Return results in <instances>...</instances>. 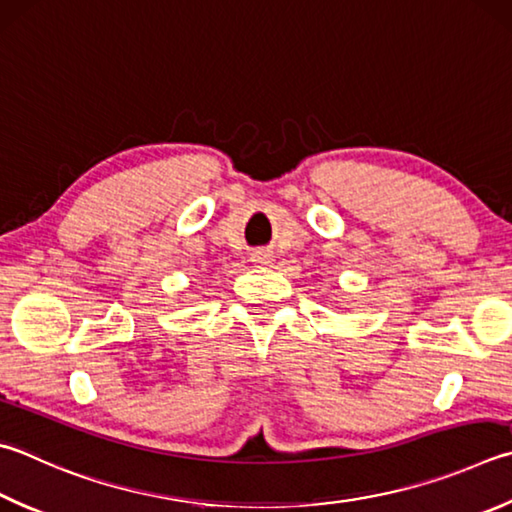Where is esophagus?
I'll return each instance as SVG.
<instances>
[{"mask_svg":"<svg viewBox=\"0 0 512 512\" xmlns=\"http://www.w3.org/2000/svg\"><path fill=\"white\" fill-rule=\"evenodd\" d=\"M253 262H257V264H271V253H266V250H259V253L253 255Z\"/></svg>","mask_w":512,"mask_h":512,"instance_id":"obj_1","label":"esophagus"}]
</instances>
